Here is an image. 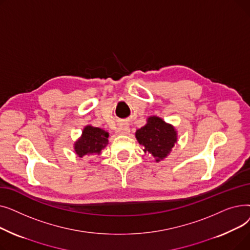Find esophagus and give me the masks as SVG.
<instances>
[{
  "label": "esophagus",
  "instance_id": "1",
  "mask_svg": "<svg viewBox=\"0 0 250 250\" xmlns=\"http://www.w3.org/2000/svg\"><path fill=\"white\" fill-rule=\"evenodd\" d=\"M116 133L121 134V135H127V134L129 133V127H128V125H127L123 124V125H121L120 126L117 127V129H116Z\"/></svg>",
  "mask_w": 250,
  "mask_h": 250
}]
</instances>
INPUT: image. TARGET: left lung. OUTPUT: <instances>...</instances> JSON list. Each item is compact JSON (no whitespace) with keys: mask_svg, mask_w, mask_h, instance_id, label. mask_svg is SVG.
Segmentation results:
<instances>
[{"mask_svg":"<svg viewBox=\"0 0 250 250\" xmlns=\"http://www.w3.org/2000/svg\"><path fill=\"white\" fill-rule=\"evenodd\" d=\"M140 145L144 152L150 153L159 162L166 158L177 142V133L173 125L166 124L158 116H150L147 124L136 132Z\"/></svg>","mask_w":250,"mask_h":250,"instance_id":"1","label":"left lung"}]
</instances>
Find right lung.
<instances>
[{"label": "right lung", "mask_w": 250, "mask_h": 250, "mask_svg": "<svg viewBox=\"0 0 250 250\" xmlns=\"http://www.w3.org/2000/svg\"><path fill=\"white\" fill-rule=\"evenodd\" d=\"M108 133L99 127L86 125L81 138L76 141L74 149L79 157L100 154L108 144Z\"/></svg>", "instance_id": "obj_1"}]
</instances>
